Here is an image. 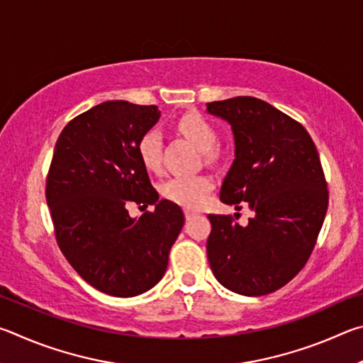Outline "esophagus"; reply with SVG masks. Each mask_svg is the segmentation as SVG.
Returning a JSON list of instances; mask_svg holds the SVG:
<instances>
[{"instance_id":"obj_1","label":"esophagus","mask_w":363,"mask_h":363,"mask_svg":"<svg viewBox=\"0 0 363 363\" xmlns=\"http://www.w3.org/2000/svg\"><path fill=\"white\" fill-rule=\"evenodd\" d=\"M184 216H186V219L189 220V219L195 218V216H196V213H195V211H190V210H186V211H184Z\"/></svg>"}]
</instances>
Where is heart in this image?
<instances>
[{
	"label": "heart",
	"instance_id": "obj_1",
	"mask_svg": "<svg viewBox=\"0 0 363 363\" xmlns=\"http://www.w3.org/2000/svg\"><path fill=\"white\" fill-rule=\"evenodd\" d=\"M177 128L190 143L200 150L206 152V157H213V149L218 143V133L210 121L199 113H186L177 121ZM138 153L144 167L157 173L162 169V136L155 130H150L140 136ZM214 184L206 174H176L162 184V195L173 203L195 210L205 203Z\"/></svg>",
	"mask_w": 363,
	"mask_h": 363
}]
</instances>
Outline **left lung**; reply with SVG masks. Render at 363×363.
I'll use <instances>...</instances> for the list:
<instances>
[{"instance_id":"1","label":"left lung","mask_w":363,"mask_h":363,"mask_svg":"<svg viewBox=\"0 0 363 363\" xmlns=\"http://www.w3.org/2000/svg\"><path fill=\"white\" fill-rule=\"evenodd\" d=\"M206 108L229 121L235 138L219 199L255 211L247 225L229 214H208V261L225 288L262 296L286 285L315 247L328 208L320 158L299 121L261 99L238 96Z\"/></svg>"}]
</instances>
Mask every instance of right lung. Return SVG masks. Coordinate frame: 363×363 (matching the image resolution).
<instances>
[{"label":"right lung","instance_id":"right-lung-1","mask_svg":"<svg viewBox=\"0 0 363 363\" xmlns=\"http://www.w3.org/2000/svg\"><path fill=\"white\" fill-rule=\"evenodd\" d=\"M160 118L157 106L107 101L60 133L46 177V201L62 255L91 286L130 298L162 280L184 225L182 210L158 200L138 143ZM155 204L133 220L127 205Z\"/></svg>","mask_w":363,"mask_h":363}]
</instances>
